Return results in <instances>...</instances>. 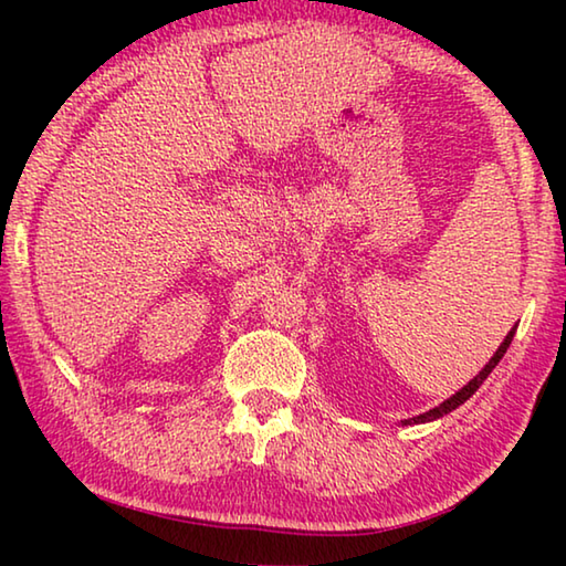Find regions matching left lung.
I'll return each instance as SVG.
<instances>
[{
	"mask_svg": "<svg viewBox=\"0 0 566 566\" xmlns=\"http://www.w3.org/2000/svg\"><path fill=\"white\" fill-rule=\"evenodd\" d=\"M514 332H516V327L510 332V334H506V339L500 344V349H496L494 352V357L490 359V364H486V367L482 369V371H479V375L472 379V381H469V385H464L462 389H459L457 391V395L454 397H449L447 401H442V405H439V407H434V409H429V411H424V415H419V417H411V419H407L405 421V424H421V421H432V419H439V417H444V415H449V411H452V409H457L459 405H464V401L469 399V397H472L474 395V391L479 389V387H482V381L486 379V377H490L492 375V369L496 367V364H500V359L504 357V354H506V349H510V344H512V337H514Z\"/></svg>",
	"mask_w": 566,
	"mask_h": 566,
	"instance_id": "left-lung-1",
	"label": "left lung"
}]
</instances>
